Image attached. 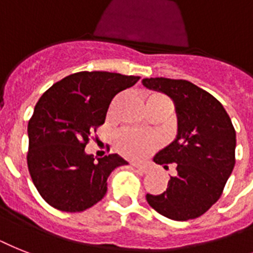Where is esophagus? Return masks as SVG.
Here are the masks:
<instances>
[{"mask_svg":"<svg viewBox=\"0 0 253 253\" xmlns=\"http://www.w3.org/2000/svg\"><path fill=\"white\" fill-rule=\"evenodd\" d=\"M133 166H135V169H137V171H140V173H149L151 171V168L147 165H140V164H133Z\"/></svg>","mask_w":253,"mask_h":253,"instance_id":"1","label":"esophagus"}]
</instances>
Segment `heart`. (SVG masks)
I'll return each instance as SVG.
<instances>
[{
    "instance_id": "obj_1",
    "label": "heart",
    "mask_w": 253,
    "mask_h": 253,
    "mask_svg": "<svg viewBox=\"0 0 253 253\" xmlns=\"http://www.w3.org/2000/svg\"><path fill=\"white\" fill-rule=\"evenodd\" d=\"M156 141L149 136L140 135L136 132H125L118 136L117 147L123 155L140 159L148 155L155 148Z\"/></svg>"
}]
</instances>
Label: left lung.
Segmentation results:
<instances>
[{
  "instance_id": "left-lung-1",
  "label": "left lung",
  "mask_w": 253,
  "mask_h": 253,
  "mask_svg": "<svg viewBox=\"0 0 253 253\" xmlns=\"http://www.w3.org/2000/svg\"><path fill=\"white\" fill-rule=\"evenodd\" d=\"M143 85L162 92L174 102L178 132L153 161L168 169L175 164L168 188L147 194L148 204L174 221L204 214L222 195L235 165L237 135L222 104L188 80L145 78Z\"/></svg>"
}]
</instances>
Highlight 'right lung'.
<instances>
[{
  "label": "right lung",
  "mask_w": 253,
  "mask_h": 253,
  "mask_svg": "<svg viewBox=\"0 0 253 253\" xmlns=\"http://www.w3.org/2000/svg\"><path fill=\"white\" fill-rule=\"evenodd\" d=\"M139 77L108 71H80L45 92L28 122V171L39 194L53 208L83 212L105 196L108 178L128 162L120 155L94 160L85 145L105 122L117 93Z\"/></svg>",
  "instance_id": "right-lung-1"
}]
</instances>
